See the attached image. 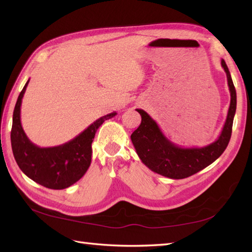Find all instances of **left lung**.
<instances>
[{
    "mask_svg": "<svg viewBox=\"0 0 252 252\" xmlns=\"http://www.w3.org/2000/svg\"><path fill=\"white\" fill-rule=\"evenodd\" d=\"M221 66L226 72L231 104L221 134L216 142L203 147L184 148L175 145L164 136L157 122L146 111L136 109L142 122L132 133L131 141L142 162L154 172L173 180L189 178L216 161L225 151L236 112V90L224 60H221Z\"/></svg>",
    "mask_w": 252,
    "mask_h": 252,
    "instance_id": "8db88e82",
    "label": "left lung"
}]
</instances>
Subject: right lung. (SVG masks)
<instances>
[{"label": "right lung", "mask_w": 252, "mask_h": 252, "mask_svg": "<svg viewBox=\"0 0 252 252\" xmlns=\"http://www.w3.org/2000/svg\"><path fill=\"white\" fill-rule=\"evenodd\" d=\"M28 83L29 80L18 96L13 114L10 142L15 160L20 170L37 184L51 189H67L88 171L95 133L105 120L115 117L117 112L100 117L78 136L63 145L42 148L29 140L21 126L20 106Z\"/></svg>", "instance_id": "obj_1"}]
</instances>
